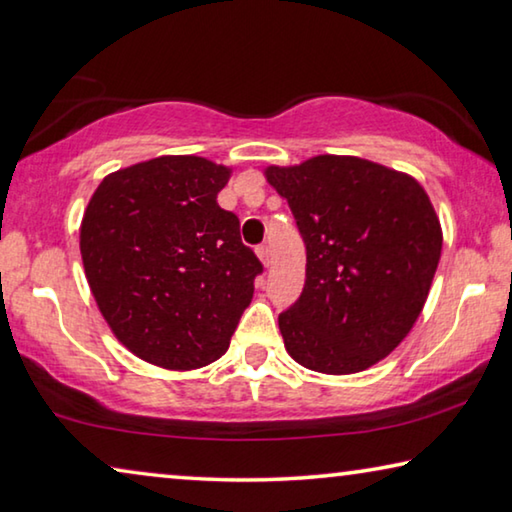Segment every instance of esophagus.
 <instances>
[{"instance_id": "obj_1", "label": "esophagus", "mask_w": 512, "mask_h": 512, "mask_svg": "<svg viewBox=\"0 0 512 512\" xmlns=\"http://www.w3.org/2000/svg\"><path fill=\"white\" fill-rule=\"evenodd\" d=\"M257 257L262 259V264L266 266V269H269V266H271V250H269V246H259L257 248Z\"/></svg>"}]
</instances>
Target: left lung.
Wrapping results in <instances>:
<instances>
[{"label":"left lung","instance_id":"8db88e82","mask_svg":"<svg viewBox=\"0 0 512 512\" xmlns=\"http://www.w3.org/2000/svg\"><path fill=\"white\" fill-rule=\"evenodd\" d=\"M305 241L303 294L278 316L305 369L346 376L373 367L419 319L442 253V225L415 177L376 161L319 154L266 166Z\"/></svg>","mask_w":512,"mask_h":512}]
</instances>
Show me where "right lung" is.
I'll use <instances>...</instances> for the list:
<instances>
[{
	"instance_id": "right-lung-1",
	"label": "right lung",
	"mask_w": 512,
	"mask_h": 512,
	"mask_svg": "<svg viewBox=\"0 0 512 512\" xmlns=\"http://www.w3.org/2000/svg\"><path fill=\"white\" fill-rule=\"evenodd\" d=\"M230 175L196 154H164L109 173L81 218V262L104 321L161 369L221 358L253 300L262 264L216 202Z\"/></svg>"
}]
</instances>
